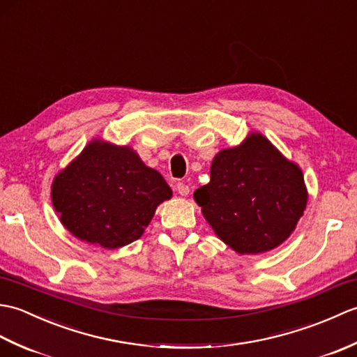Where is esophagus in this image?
<instances>
[{"label":"esophagus","mask_w":357,"mask_h":357,"mask_svg":"<svg viewBox=\"0 0 357 357\" xmlns=\"http://www.w3.org/2000/svg\"><path fill=\"white\" fill-rule=\"evenodd\" d=\"M174 190H176L181 196H187L188 192H190V188H188V185L185 183H178L176 185H174Z\"/></svg>","instance_id":"esophagus-1"}]
</instances>
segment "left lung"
<instances>
[{
    "instance_id": "8db88e82",
    "label": "left lung",
    "mask_w": 357,
    "mask_h": 357,
    "mask_svg": "<svg viewBox=\"0 0 357 357\" xmlns=\"http://www.w3.org/2000/svg\"><path fill=\"white\" fill-rule=\"evenodd\" d=\"M210 176L195 192V201L218 236L241 255L282 244L304 215L307 190L301 169L259 133L219 151Z\"/></svg>"
}]
</instances>
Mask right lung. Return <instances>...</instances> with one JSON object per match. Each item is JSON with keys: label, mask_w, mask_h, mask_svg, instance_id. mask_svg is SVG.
Wrapping results in <instances>:
<instances>
[{"label": "right lung", "mask_w": 357, "mask_h": 357, "mask_svg": "<svg viewBox=\"0 0 357 357\" xmlns=\"http://www.w3.org/2000/svg\"><path fill=\"white\" fill-rule=\"evenodd\" d=\"M172 196L159 172L130 147L93 141L52 184V202L73 236L104 248L141 238L156 207Z\"/></svg>", "instance_id": "right-lung-1"}]
</instances>
